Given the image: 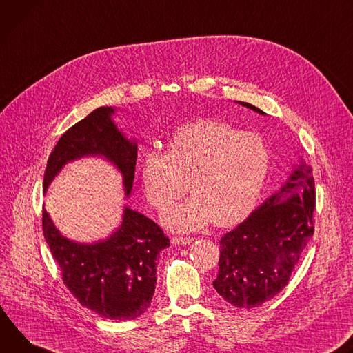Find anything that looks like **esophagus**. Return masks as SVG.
<instances>
[{"instance_id": "34e87169", "label": "esophagus", "mask_w": 353, "mask_h": 353, "mask_svg": "<svg viewBox=\"0 0 353 353\" xmlns=\"http://www.w3.org/2000/svg\"><path fill=\"white\" fill-rule=\"evenodd\" d=\"M193 241V239L189 237H172V244L175 245H188Z\"/></svg>"}]
</instances>
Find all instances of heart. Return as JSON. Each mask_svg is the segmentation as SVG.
<instances>
[{
    "mask_svg": "<svg viewBox=\"0 0 353 353\" xmlns=\"http://www.w3.org/2000/svg\"><path fill=\"white\" fill-rule=\"evenodd\" d=\"M270 154L263 139L217 121L181 126L168 152L151 151L141 163L147 201L167 209L189 188L193 192L164 214L174 231H194L209 223L236 224L254 208L265 183Z\"/></svg>",
    "mask_w": 353,
    "mask_h": 353,
    "instance_id": "b5f03b06",
    "label": "heart"
}]
</instances>
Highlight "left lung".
Wrapping results in <instances>:
<instances>
[{"mask_svg":"<svg viewBox=\"0 0 353 353\" xmlns=\"http://www.w3.org/2000/svg\"><path fill=\"white\" fill-rule=\"evenodd\" d=\"M265 114L248 102H237ZM316 188L312 170L303 159L288 181L241 224L220 240L217 293L231 305L258 307L275 297L314 232Z\"/></svg>","mask_w":353,"mask_h":353,"instance_id":"obj_1","label":"left lung"}]
</instances>
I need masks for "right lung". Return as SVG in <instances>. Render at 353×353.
Wrapping results in <instances>:
<instances>
[{
  "label": "right lung",
  "mask_w": 353,
  "mask_h": 353,
  "mask_svg": "<svg viewBox=\"0 0 353 353\" xmlns=\"http://www.w3.org/2000/svg\"><path fill=\"white\" fill-rule=\"evenodd\" d=\"M113 108L102 106L70 128L52 151L43 178V190L75 160L99 157L122 174L125 196L129 198L137 160V141L117 129ZM43 234L59 263L63 282L74 297L97 314L128 321L150 307L155 283V259L170 247V239L159 224L125 206L122 224L105 240L91 244L64 237L43 209Z\"/></svg>",
  "instance_id": "obj_1"
}]
</instances>
